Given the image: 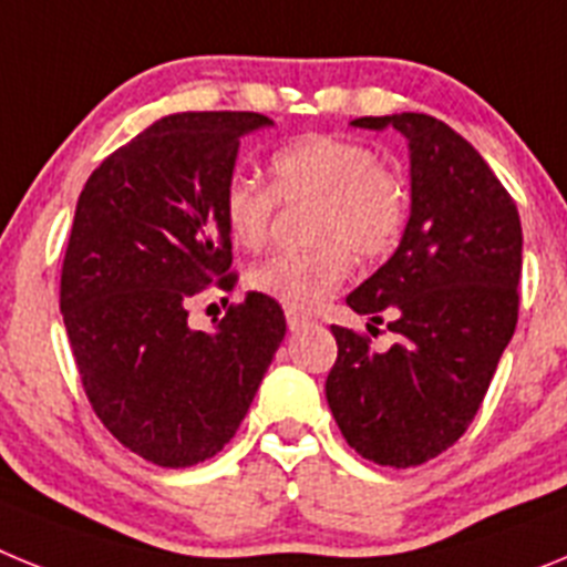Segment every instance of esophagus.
Returning a JSON list of instances; mask_svg holds the SVG:
<instances>
[{
  "label": "esophagus",
  "mask_w": 567,
  "mask_h": 567,
  "mask_svg": "<svg viewBox=\"0 0 567 567\" xmlns=\"http://www.w3.org/2000/svg\"><path fill=\"white\" fill-rule=\"evenodd\" d=\"M287 323H289V329H300V327H309V323H312V315H307V312H300V309H287Z\"/></svg>",
  "instance_id": "obj_1"
}]
</instances>
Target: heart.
I'll return each instance as SVG.
<instances>
[{"instance_id": "obj_1", "label": "heart", "mask_w": 567, "mask_h": 567, "mask_svg": "<svg viewBox=\"0 0 567 567\" xmlns=\"http://www.w3.org/2000/svg\"><path fill=\"white\" fill-rule=\"evenodd\" d=\"M272 184L244 169L229 173L221 215L229 238L244 249L269 240L280 202H315L307 249L275 252L247 272L252 292L289 309H312L349 275L352 252L380 258L392 252L409 224V187L369 144L343 135H303L269 158Z\"/></svg>"}]
</instances>
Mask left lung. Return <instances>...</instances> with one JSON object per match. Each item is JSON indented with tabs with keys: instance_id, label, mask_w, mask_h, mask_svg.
<instances>
[{
	"instance_id": "obj_1",
	"label": "left lung",
	"mask_w": 567,
	"mask_h": 567,
	"mask_svg": "<svg viewBox=\"0 0 567 567\" xmlns=\"http://www.w3.org/2000/svg\"><path fill=\"white\" fill-rule=\"evenodd\" d=\"M412 150V215L398 252L346 303L389 315L392 349L332 327L327 400L360 457L412 468L452 449L483 405L519 315L523 227L508 189L457 130L425 113L363 115ZM369 323V332L378 329Z\"/></svg>"
}]
</instances>
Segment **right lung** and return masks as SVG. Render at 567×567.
<instances>
[{
	"mask_svg": "<svg viewBox=\"0 0 567 567\" xmlns=\"http://www.w3.org/2000/svg\"><path fill=\"white\" fill-rule=\"evenodd\" d=\"M260 113H175L110 153L84 184L62 264L64 329L82 389L124 449L164 468L215 457L238 432L287 332L249 292L189 329V300L233 292L221 189ZM227 300V298H224Z\"/></svg>",
	"mask_w": 567,
	"mask_h": 567,
	"instance_id": "add662e5",
	"label": "right lung"
}]
</instances>
